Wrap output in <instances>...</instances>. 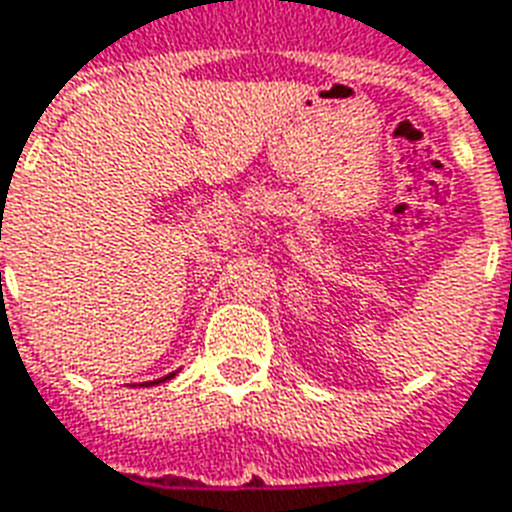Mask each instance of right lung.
<instances>
[{
	"label": "right lung",
	"instance_id": "obj_1",
	"mask_svg": "<svg viewBox=\"0 0 512 512\" xmlns=\"http://www.w3.org/2000/svg\"><path fill=\"white\" fill-rule=\"evenodd\" d=\"M174 376H177V373H169L166 378H158V381H150V384H161V381H169V378H174Z\"/></svg>",
	"mask_w": 512,
	"mask_h": 512
}]
</instances>
